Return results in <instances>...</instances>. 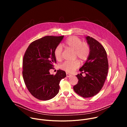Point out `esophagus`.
<instances>
[{"instance_id": "obj_1", "label": "esophagus", "mask_w": 127, "mask_h": 127, "mask_svg": "<svg viewBox=\"0 0 127 127\" xmlns=\"http://www.w3.org/2000/svg\"><path fill=\"white\" fill-rule=\"evenodd\" d=\"M71 76V75L70 74H69V73H67V72H66V76H67V77H70Z\"/></svg>"}]
</instances>
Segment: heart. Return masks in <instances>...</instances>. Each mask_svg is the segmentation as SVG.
<instances>
[{
  "instance_id": "heart-1",
  "label": "heart",
  "mask_w": 127,
  "mask_h": 127,
  "mask_svg": "<svg viewBox=\"0 0 127 127\" xmlns=\"http://www.w3.org/2000/svg\"><path fill=\"white\" fill-rule=\"evenodd\" d=\"M63 45L66 48L74 51L76 58H78L81 62L85 61L88 58L90 53L89 46L87 43L82 42L79 38L71 36L65 40ZM62 52V49L60 45L57 46L54 50V56L57 60L61 59ZM79 65L80 63L78 60L73 62L66 61L64 62L60 67L67 72H71L79 67Z\"/></svg>"
}]
</instances>
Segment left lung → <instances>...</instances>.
Instances as JSON below:
<instances>
[{
    "label": "left lung",
    "instance_id": "8db88e82",
    "mask_svg": "<svg viewBox=\"0 0 127 127\" xmlns=\"http://www.w3.org/2000/svg\"><path fill=\"white\" fill-rule=\"evenodd\" d=\"M86 40L90 48L88 58L79 69L78 83L73 86L75 92L83 97H90L97 95L101 89L106 79L108 64L106 52L97 41L87 36ZM82 73L86 76L83 77Z\"/></svg>",
    "mask_w": 127,
    "mask_h": 127
}]
</instances>
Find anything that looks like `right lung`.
Returning a JSON list of instances; mask_svg holds the SVG:
<instances>
[{
	"label": "right lung",
	"instance_id": "add662e5",
	"mask_svg": "<svg viewBox=\"0 0 127 127\" xmlns=\"http://www.w3.org/2000/svg\"><path fill=\"white\" fill-rule=\"evenodd\" d=\"M64 35L45 36L32 42L24 56L23 76L31 95L39 100H47L55 97L59 91V83L66 76L64 71L57 70L51 75L49 70L56 63L54 51Z\"/></svg>",
	"mask_w": 127,
	"mask_h": 127
}]
</instances>
